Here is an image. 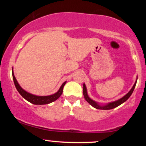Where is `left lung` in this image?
Returning a JSON list of instances; mask_svg holds the SVG:
<instances>
[{"instance_id": "8db88e82", "label": "left lung", "mask_w": 146, "mask_h": 146, "mask_svg": "<svg viewBox=\"0 0 146 146\" xmlns=\"http://www.w3.org/2000/svg\"><path fill=\"white\" fill-rule=\"evenodd\" d=\"M137 81V79L136 82H135V84L133 85V86H132V88H131V90H130L126 95H124L123 98L119 99V100H117V101L110 102V103L107 104H106V105H103V106L100 105L98 103H97L96 102L93 101V100H91V99L88 97V94H87V90H86V85H85L84 84V85H83V95H84V99L86 100V102H88V103H89L92 106H93L94 108H97V109H100V110L113 109V108H116V107L118 106L121 105V104H123V102H125L129 98H130V95H132V92H133L134 89H135V86H136Z\"/></svg>"}]
</instances>
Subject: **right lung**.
<instances>
[{
    "mask_svg": "<svg viewBox=\"0 0 146 146\" xmlns=\"http://www.w3.org/2000/svg\"><path fill=\"white\" fill-rule=\"evenodd\" d=\"M12 76H13V80H14V82L16 86V89L18 91V93L21 95V96L23 98H25V100H27L28 102H29L30 103L36 105H43V104H50L51 102L56 101V100H58L60 98V95H62L63 92V88L66 82H64L62 86H60V89L58 90V91L55 94L48 95V96H37V95L31 94V93H28V92L25 91L24 89L21 88V86H20L19 84L18 83L17 80H16V78H15L14 72H13V68H12Z\"/></svg>",
    "mask_w": 146,
    "mask_h": 146,
    "instance_id": "right-lung-1",
    "label": "right lung"
}]
</instances>
